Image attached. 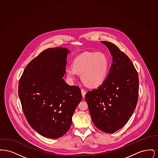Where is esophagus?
I'll list each match as a JSON object with an SVG mask.
<instances>
[{
	"mask_svg": "<svg viewBox=\"0 0 158 158\" xmlns=\"http://www.w3.org/2000/svg\"><path fill=\"white\" fill-rule=\"evenodd\" d=\"M81 93H82V95L83 98H85V94H86V91L84 90V89H81Z\"/></svg>",
	"mask_w": 158,
	"mask_h": 158,
	"instance_id": "34e87169",
	"label": "esophagus"
}]
</instances>
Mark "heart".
I'll list each match as a JSON object with an SVG mask.
<instances>
[{
	"mask_svg": "<svg viewBox=\"0 0 158 158\" xmlns=\"http://www.w3.org/2000/svg\"><path fill=\"white\" fill-rule=\"evenodd\" d=\"M109 68L110 60L105 53L85 52L73 60L72 68L66 69V75L72 82L76 79L77 73H81V79L86 86L95 88L104 82Z\"/></svg>",
	"mask_w": 158,
	"mask_h": 158,
	"instance_id": "b5f03b06",
	"label": "heart"
}]
</instances>
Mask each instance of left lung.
<instances>
[{"instance_id":"left-lung-1","label":"left lung","mask_w":158,"mask_h":158,"mask_svg":"<svg viewBox=\"0 0 158 158\" xmlns=\"http://www.w3.org/2000/svg\"><path fill=\"white\" fill-rule=\"evenodd\" d=\"M109 49L113 63L104 82L85 95L94 125L113 133L123 127L132 115L138 100L139 77L127 56L113 43L101 41Z\"/></svg>"}]
</instances>
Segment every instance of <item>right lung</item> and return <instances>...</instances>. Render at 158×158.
Wrapping results in <instances>:
<instances>
[{"instance_id": "obj_1", "label": "right lung", "mask_w": 158, "mask_h": 158, "mask_svg": "<svg viewBox=\"0 0 158 158\" xmlns=\"http://www.w3.org/2000/svg\"><path fill=\"white\" fill-rule=\"evenodd\" d=\"M70 53L61 47L44 50L29 63L19 82L18 95L29 124L50 139L59 138L69 130L82 98L77 86L63 79Z\"/></svg>"}]
</instances>
